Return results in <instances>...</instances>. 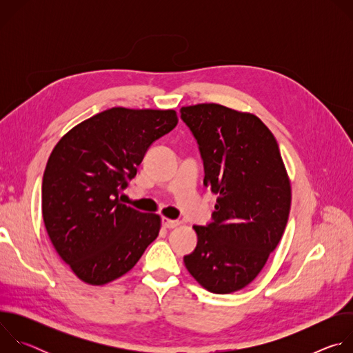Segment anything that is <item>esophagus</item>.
<instances>
[{
  "label": "esophagus",
  "mask_w": 353,
  "mask_h": 353,
  "mask_svg": "<svg viewBox=\"0 0 353 353\" xmlns=\"http://www.w3.org/2000/svg\"><path fill=\"white\" fill-rule=\"evenodd\" d=\"M180 225L179 221H174V219H168V218H162V226L166 228V229H174Z\"/></svg>",
  "instance_id": "esophagus-1"
}]
</instances>
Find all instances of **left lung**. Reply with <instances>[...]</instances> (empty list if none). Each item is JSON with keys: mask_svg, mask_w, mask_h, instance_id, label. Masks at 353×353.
Masks as SVG:
<instances>
[{"mask_svg": "<svg viewBox=\"0 0 353 353\" xmlns=\"http://www.w3.org/2000/svg\"><path fill=\"white\" fill-rule=\"evenodd\" d=\"M218 194L212 221L192 226L184 264L207 290L228 294L253 281L276 248L290 211V183L272 132L254 114L215 103L180 109Z\"/></svg>", "mask_w": 353, "mask_h": 353, "instance_id": "left-lung-1", "label": "left lung"}]
</instances>
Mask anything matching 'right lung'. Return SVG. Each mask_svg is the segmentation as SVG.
<instances>
[{"label": "right lung", "instance_id": "1", "mask_svg": "<svg viewBox=\"0 0 353 353\" xmlns=\"http://www.w3.org/2000/svg\"><path fill=\"white\" fill-rule=\"evenodd\" d=\"M174 110L113 108L67 132L41 183L46 230L59 256L90 285L127 274L161 229V218L121 204L146 150L177 125Z\"/></svg>", "mask_w": 353, "mask_h": 353}]
</instances>
